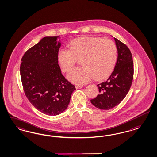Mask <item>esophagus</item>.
I'll use <instances>...</instances> for the list:
<instances>
[{
    "instance_id": "34e87169",
    "label": "esophagus",
    "mask_w": 157,
    "mask_h": 157,
    "mask_svg": "<svg viewBox=\"0 0 157 157\" xmlns=\"http://www.w3.org/2000/svg\"><path fill=\"white\" fill-rule=\"evenodd\" d=\"M76 89H82L83 87V86L82 85H76L75 86Z\"/></svg>"
}]
</instances>
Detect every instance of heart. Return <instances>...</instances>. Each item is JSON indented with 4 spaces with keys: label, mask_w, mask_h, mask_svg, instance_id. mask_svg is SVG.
Wrapping results in <instances>:
<instances>
[{
    "label": "heart",
    "mask_w": 157,
    "mask_h": 157,
    "mask_svg": "<svg viewBox=\"0 0 157 157\" xmlns=\"http://www.w3.org/2000/svg\"><path fill=\"white\" fill-rule=\"evenodd\" d=\"M117 57V47L112 41L101 37H83L70 43L69 49L61 48L57 61L62 71H69L79 59V64L71 70L67 78L75 84H85L92 78L106 79L113 71Z\"/></svg>",
    "instance_id": "b5f03b06"
}]
</instances>
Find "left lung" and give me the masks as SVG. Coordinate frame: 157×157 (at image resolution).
Returning <instances> with one entry per match:
<instances>
[{"label": "left lung", "instance_id": "obj_1", "mask_svg": "<svg viewBox=\"0 0 157 157\" xmlns=\"http://www.w3.org/2000/svg\"><path fill=\"white\" fill-rule=\"evenodd\" d=\"M118 56L114 70L107 81L97 85L100 94L91 104L102 110H109L119 105L129 90L133 76L132 56L127 46L114 38Z\"/></svg>", "mask_w": 157, "mask_h": 157}]
</instances>
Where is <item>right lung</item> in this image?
<instances>
[{
	"label": "right lung",
	"instance_id": "1",
	"mask_svg": "<svg viewBox=\"0 0 157 157\" xmlns=\"http://www.w3.org/2000/svg\"><path fill=\"white\" fill-rule=\"evenodd\" d=\"M59 36L45 37L23 56L20 74L25 94L44 114L56 116L66 109L76 89L62 75L57 61Z\"/></svg>",
	"mask_w": 157,
	"mask_h": 157
}]
</instances>
